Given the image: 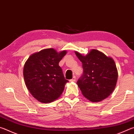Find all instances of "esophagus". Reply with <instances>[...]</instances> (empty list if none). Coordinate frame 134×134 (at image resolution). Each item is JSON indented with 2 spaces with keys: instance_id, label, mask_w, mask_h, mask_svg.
Returning <instances> with one entry per match:
<instances>
[{
  "instance_id": "34e87169",
  "label": "esophagus",
  "mask_w": 134,
  "mask_h": 134,
  "mask_svg": "<svg viewBox=\"0 0 134 134\" xmlns=\"http://www.w3.org/2000/svg\"><path fill=\"white\" fill-rule=\"evenodd\" d=\"M76 77H75V76H74L73 77H72V79H71V80H70V81H71V82H74V81H76Z\"/></svg>"
}]
</instances>
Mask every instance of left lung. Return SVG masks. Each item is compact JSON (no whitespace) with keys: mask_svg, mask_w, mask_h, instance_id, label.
<instances>
[{"mask_svg":"<svg viewBox=\"0 0 134 134\" xmlns=\"http://www.w3.org/2000/svg\"><path fill=\"white\" fill-rule=\"evenodd\" d=\"M75 54L83 64V74L77 84L83 96L92 102L107 98L116 87L118 76L113 58L94 49L85 56Z\"/></svg>","mask_w":134,"mask_h":134,"instance_id":"left-lung-1","label":"left lung"}]
</instances>
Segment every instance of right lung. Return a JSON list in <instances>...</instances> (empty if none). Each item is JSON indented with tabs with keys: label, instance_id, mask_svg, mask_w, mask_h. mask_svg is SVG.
I'll return each instance as SVG.
<instances>
[{
	"label": "right lung",
	"instance_id": "obj_1",
	"mask_svg": "<svg viewBox=\"0 0 134 134\" xmlns=\"http://www.w3.org/2000/svg\"><path fill=\"white\" fill-rule=\"evenodd\" d=\"M66 53L65 50L58 53L53 48L44 49L32 54L25 63V83L33 97L40 102H52L64 91L69 81L65 79L58 63Z\"/></svg>",
	"mask_w": 134,
	"mask_h": 134
}]
</instances>
